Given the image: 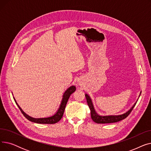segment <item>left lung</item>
<instances>
[{
    "label": "left lung",
    "instance_id": "1",
    "mask_svg": "<svg viewBox=\"0 0 151 151\" xmlns=\"http://www.w3.org/2000/svg\"><path fill=\"white\" fill-rule=\"evenodd\" d=\"M141 94V92H140ZM139 94V96H140ZM85 96L87 100V102H88V105L90 108L91 110V118L95 122H96L97 124H108V123H114V122H117L120 121H122L124 119H125L127 117L130 113L132 112V109L135 106L137 102L133 105V106L128 111H127L125 113H124L120 115H110V116H100L99 115L96 110L94 109L93 104L92 100L89 96H88V94L86 93Z\"/></svg>",
    "mask_w": 151,
    "mask_h": 151
}]
</instances>
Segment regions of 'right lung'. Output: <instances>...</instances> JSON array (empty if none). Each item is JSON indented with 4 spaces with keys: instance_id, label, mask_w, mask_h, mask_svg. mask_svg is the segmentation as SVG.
Instances as JSON below:
<instances>
[{
    "instance_id": "obj_1",
    "label": "right lung",
    "mask_w": 151,
    "mask_h": 151,
    "mask_svg": "<svg viewBox=\"0 0 151 151\" xmlns=\"http://www.w3.org/2000/svg\"><path fill=\"white\" fill-rule=\"evenodd\" d=\"M75 91H76V87L75 86H71L69 88H68L63 95V97H62L61 104L60 105V106L58 110V111L55 113V114H54L53 116H52L51 117H48L34 118V117L29 116V115H27V114H26L23 111L22 109L20 108V106L18 105L17 102L16 101V100L14 99V97H13V99L14 100V101L16 102V104H17L18 108H19L21 113H22V114L24 116V117L26 119H27L29 121L35 122V123H37V124H52L57 123L61 119L62 116H63V113H64V110H65V106L67 105V103L68 101V100L70 96V95L71 93H73Z\"/></svg>"
}]
</instances>
